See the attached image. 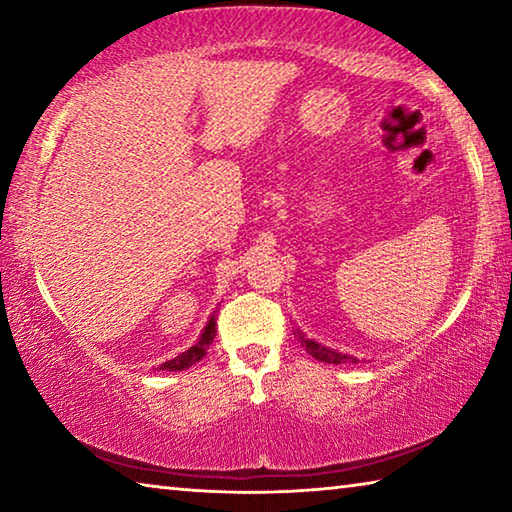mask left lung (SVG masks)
Returning a JSON list of instances; mask_svg holds the SVG:
<instances>
[{
	"mask_svg": "<svg viewBox=\"0 0 512 512\" xmlns=\"http://www.w3.org/2000/svg\"><path fill=\"white\" fill-rule=\"evenodd\" d=\"M296 334H298L300 343L305 345V350L311 354V357L318 359V361H323V363H357L359 361L357 357H352V354H345V352H339V350H334V348H327V345L318 343L314 339H307V336L302 334L300 329H296Z\"/></svg>",
	"mask_w": 512,
	"mask_h": 512,
	"instance_id": "8db88e82",
	"label": "left lung"
}]
</instances>
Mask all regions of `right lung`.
I'll return each instance as SVG.
<instances>
[{
	"instance_id": "right-lung-1",
	"label": "right lung",
	"mask_w": 512,
	"mask_h": 512,
	"mask_svg": "<svg viewBox=\"0 0 512 512\" xmlns=\"http://www.w3.org/2000/svg\"><path fill=\"white\" fill-rule=\"evenodd\" d=\"M214 336H216V311L210 316V320H207L205 329L201 332V336H198V341L192 345V348H187L185 352H180L178 357H173L169 361L160 363V370L173 372V370H185L189 366H194L196 361H201L205 357L207 348H210L212 341H214Z\"/></svg>"
}]
</instances>
